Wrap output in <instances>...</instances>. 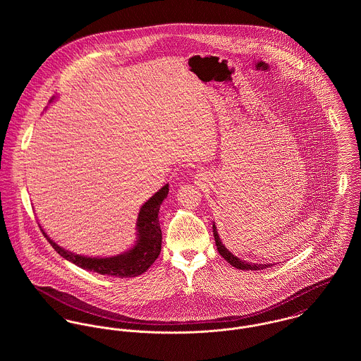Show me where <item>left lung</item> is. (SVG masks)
Instances as JSON below:
<instances>
[{
  "instance_id": "8db88e82",
  "label": "left lung",
  "mask_w": 361,
  "mask_h": 361,
  "mask_svg": "<svg viewBox=\"0 0 361 361\" xmlns=\"http://www.w3.org/2000/svg\"><path fill=\"white\" fill-rule=\"evenodd\" d=\"M212 232H214V239H215V245H216V249H218V253L225 258L232 267L238 268V269H243V271H259V269H264V268H269L272 267L271 262H267V264H258V262H249L246 259H242L238 256H235L233 253H231L222 243V240L219 239V235L216 232V226L215 224H212Z\"/></svg>"
}]
</instances>
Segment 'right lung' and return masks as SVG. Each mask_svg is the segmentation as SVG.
<instances>
[{
  "label": "right lung",
  "instance_id": "right-lung-1",
  "mask_svg": "<svg viewBox=\"0 0 361 361\" xmlns=\"http://www.w3.org/2000/svg\"><path fill=\"white\" fill-rule=\"evenodd\" d=\"M52 100L54 99H51V102ZM168 183L162 186L143 206L140 207L136 221L135 245L121 255L109 257H89L76 255L54 242L47 235V232L40 226L42 232L59 256L83 269L118 278H132L142 275L150 268V265L158 258L161 252L162 233L159 228L158 212L162 202L168 196Z\"/></svg>",
  "mask_w": 361,
  "mask_h": 361
}]
</instances>
